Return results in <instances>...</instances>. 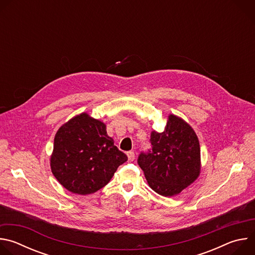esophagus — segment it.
Wrapping results in <instances>:
<instances>
[{"label": "esophagus", "instance_id": "obj_1", "mask_svg": "<svg viewBox=\"0 0 255 255\" xmlns=\"http://www.w3.org/2000/svg\"><path fill=\"white\" fill-rule=\"evenodd\" d=\"M127 156H128L129 161H133L135 159V153L133 151H128L127 152Z\"/></svg>", "mask_w": 255, "mask_h": 255}]
</instances>
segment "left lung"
<instances>
[{
  "label": "left lung",
  "instance_id": "left-lung-1",
  "mask_svg": "<svg viewBox=\"0 0 255 255\" xmlns=\"http://www.w3.org/2000/svg\"><path fill=\"white\" fill-rule=\"evenodd\" d=\"M152 148L141 153L138 164L149 187L164 197L178 195L199 177L201 149L198 136L184 119L168 115L162 132L152 131Z\"/></svg>",
  "mask_w": 255,
  "mask_h": 255
}]
</instances>
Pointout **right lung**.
<instances>
[{
	"mask_svg": "<svg viewBox=\"0 0 255 255\" xmlns=\"http://www.w3.org/2000/svg\"><path fill=\"white\" fill-rule=\"evenodd\" d=\"M127 159L108 136L106 124L82 113L57 130L50 167L63 188L85 196L104 188Z\"/></svg>",
	"mask_w": 255,
	"mask_h": 255,
	"instance_id": "obj_1",
	"label": "right lung"
}]
</instances>
